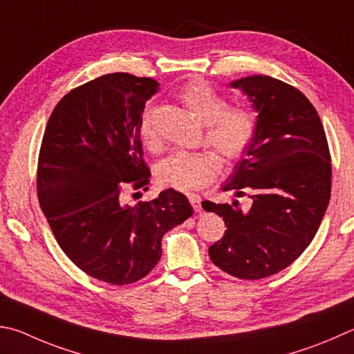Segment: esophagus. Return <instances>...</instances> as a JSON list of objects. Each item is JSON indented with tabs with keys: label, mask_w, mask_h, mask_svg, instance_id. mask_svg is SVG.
I'll use <instances>...</instances> for the list:
<instances>
[{
	"label": "esophagus",
	"mask_w": 354,
	"mask_h": 354,
	"mask_svg": "<svg viewBox=\"0 0 354 354\" xmlns=\"http://www.w3.org/2000/svg\"><path fill=\"white\" fill-rule=\"evenodd\" d=\"M189 201L192 204V207L195 209V212H201V198H199L198 195H190L189 196Z\"/></svg>",
	"instance_id": "esophagus-1"
}]
</instances>
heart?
Returning <instances> with one entry per match:
<instances>
[{
  "label": "heart",
  "instance_id": "b5f03b06",
  "mask_svg": "<svg viewBox=\"0 0 354 354\" xmlns=\"http://www.w3.org/2000/svg\"><path fill=\"white\" fill-rule=\"evenodd\" d=\"M184 106L205 124V138L226 159L240 158L255 133V119L246 108L224 106V100L209 83L194 80L179 91ZM140 138L145 145L156 144L150 114L140 120ZM221 164L212 151H179L158 167V183L184 194L203 189L220 173Z\"/></svg>",
  "mask_w": 354,
  "mask_h": 354
}]
</instances>
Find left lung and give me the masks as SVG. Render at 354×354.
Returning <instances> with one entry per match:
<instances>
[{
	"label": "left lung",
	"instance_id": "1",
	"mask_svg": "<svg viewBox=\"0 0 354 354\" xmlns=\"http://www.w3.org/2000/svg\"><path fill=\"white\" fill-rule=\"evenodd\" d=\"M257 113L252 142L223 190L249 192L239 201L203 207L223 216L227 230L209 257L234 277L259 280L280 272L310 246L331 195V158L317 111L299 89L269 75L229 83Z\"/></svg>",
	"mask_w": 354,
	"mask_h": 354
}]
</instances>
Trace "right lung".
<instances>
[{
    "mask_svg": "<svg viewBox=\"0 0 354 354\" xmlns=\"http://www.w3.org/2000/svg\"><path fill=\"white\" fill-rule=\"evenodd\" d=\"M158 89L149 77L102 75L57 104L43 136L37 178L43 214L69 260L105 283L145 277L162 255L164 234L194 214L173 189L150 203H125L128 189L149 184L140 120Z\"/></svg>",
    "mask_w": 354,
    "mask_h": 354,
    "instance_id": "1",
    "label": "right lung"
}]
</instances>
